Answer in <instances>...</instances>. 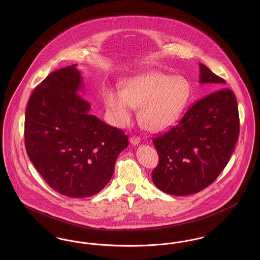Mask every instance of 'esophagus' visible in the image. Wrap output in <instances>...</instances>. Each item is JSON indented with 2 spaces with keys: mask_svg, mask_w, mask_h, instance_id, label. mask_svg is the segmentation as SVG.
Listing matches in <instances>:
<instances>
[{
  "mask_svg": "<svg viewBox=\"0 0 260 260\" xmlns=\"http://www.w3.org/2000/svg\"><path fill=\"white\" fill-rule=\"evenodd\" d=\"M129 142L133 144V145H138L139 142H140V138L139 137H136V136H133L129 138Z\"/></svg>",
  "mask_w": 260,
  "mask_h": 260,
  "instance_id": "1",
  "label": "esophagus"
}]
</instances>
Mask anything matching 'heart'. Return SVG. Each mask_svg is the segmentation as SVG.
<instances>
[{
  "label": "heart",
  "mask_w": 260,
  "mask_h": 260,
  "mask_svg": "<svg viewBox=\"0 0 260 260\" xmlns=\"http://www.w3.org/2000/svg\"><path fill=\"white\" fill-rule=\"evenodd\" d=\"M192 93L189 81L182 76L151 72L127 79L122 90L104 91V104L112 123L124 126L139 108V121L151 132L165 131L179 120Z\"/></svg>",
  "instance_id": "heart-1"
}]
</instances>
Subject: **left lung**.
I'll list each match as a JSON object with an SVG mask.
<instances>
[{
	"instance_id": "obj_1",
	"label": "left lung",
	"mask_w": 260,
	"mask_h": 260,
	"mask_svg": "<svg viewBox=\"0 0 260 260\" xmlns=\"http://www.w3.org/2000/svg\"><path fill=\"white\" fill-rule=\"evenodd\" d=\"M199 66V83L212 85L215 91L196 102L169 133L153 140L160 161L152 180L174 196L195 194L210 185L230 160L240 132L233 91L223 89L226 82L206 65Z\"/></svg>"
}]
</instances>
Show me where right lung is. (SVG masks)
I'll return each mask as SVG.
<instances>
[{
    "label": "right lung",
    "instance_id": "1",
    "mask_svg": "<svg viewBox=\"0 0 260 260\" xmlns=\"http://www.w3.org/2000/svg\"><path fill=\"white\" fill-rule=\"evenodd\" d=\"M84 87L77 64L56 70L35 88L25 114L29 159L51 188L72 198L100 192L128 146L122 129L89 113Z\"/></svg>",
    "mask_w": 260,
    "mask_h": 260
}]
</instances>
